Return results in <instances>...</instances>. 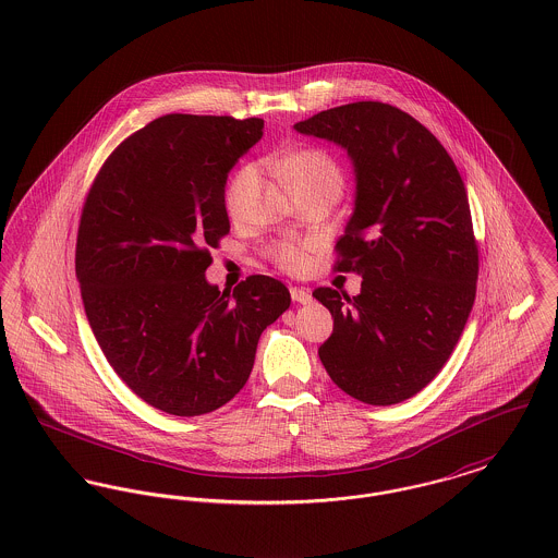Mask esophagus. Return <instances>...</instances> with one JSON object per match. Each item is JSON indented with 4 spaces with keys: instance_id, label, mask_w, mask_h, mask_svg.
Listing matches in <instances>:
<instances>
[{
    "instance_id": "1",
    "label": "esophagus",
    "mask_w": 558,
    "mask_h": 558,
    "mask_svg": "<svg viewBox=\"0 0 558 558\" xmlns=\"http://www.w3.org/2000/svg\"><path fill=\"white\" fill-rule=\"evenodd\" d=\"M291 298L298 303H310L312 301V293L303 287H291Z\"/></svg>"
}]
</instances>
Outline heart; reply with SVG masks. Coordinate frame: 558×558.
I'll return each instance as SVG.
<instances>
[{"label":"heart","mask_w":558,"mask_h":558,"mask_svg":"<svg viewBox=\"0 0 558 558\" xmlns=\"http://www.w3.org/2000/svg\"><path fill=\"white\" fill-rule=\"evenodd\" d=\"M280 170L287 175V180L301 189L303 184L327 180L333 184H342V172L340 166L320 148H305L295 155H291ZM258 170L255 166H242L235 175L231 178L227 193H225V206L227 213L233 218H240L244 215L253 193L257 191ZM305 244L295 242V240H280L269 246V257L271 260L287 269V271H300L305 267Z\"/></svg>","instance_id":"obj_1"}]
</instances>
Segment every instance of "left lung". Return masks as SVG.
Here are the masks:
<instances>
[{"instance_id": "left-lung-1", "label": "left lung", "mask_w": 558, "mask_h": 558, "mask_svg": "<svg viewBox=\"0 0 558 558\" xmlns=\"http://www.w3.org/2000/svg\"><path fill=\"white\" fill-rule=\"evenodd\" d=\"M295 129L340 144L356 173L336 269L359 274L361 293H312L333 316L318 356L350 397L405 401L446 365L475 300L477 244L461 173L429 129L383 101L323 110Z\"/></svg>"}]
</instances>
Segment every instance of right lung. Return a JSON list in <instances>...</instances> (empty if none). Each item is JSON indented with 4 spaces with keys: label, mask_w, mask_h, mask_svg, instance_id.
Wrapping results in <instances>:
<instances>
[{
    "label": "right lung",
    "mask_w": 558,
    "mask_h": 558,
    "mask_svg": "<svg viewBox=\"0 0 558 558\" xmlns=\"http://www.w3.org/2000/svg\"><path fill=\"white\" fill-rule=\"evenodd\" d=\"M260 135V119L166 114L112 150L86 195L76 278L88 325L119 378L173 416L231 401L291 305L269 276L233 295L206 280L229 233L227 173Z\"/></svg>",
    "instance_id": "right-lung-1"
}]
</instances>
